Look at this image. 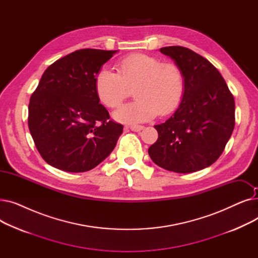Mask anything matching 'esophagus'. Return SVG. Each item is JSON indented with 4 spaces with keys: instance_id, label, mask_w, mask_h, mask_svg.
I'll list each match as a JSON object with an SVG mask.
<instances>
[{
    "instance_id": "34e87169",
    "label": "esophagus",
    "mask_w": 258,
    "mask_h": 258,
    "mask_svg": "<svg viewBox=\"0 0 258 258\" xmlns=\"http://www.w3.org/2000/svg\"><path fill=\"white\" fill-rule=\"evenodd\" d=\"M130 128L133 132H140V131H142L144 128V126H142V125H131Z\"/></svg>"
}]
</instances>
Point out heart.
I'll use <instances>...</instances> for the list:
<instances>
[{
	"label": "heart",
	"instance_id": "obj_1",
	"mask_svg": "<svg viewBox=\"0 0 258 258\" xmlns=\"http://www.w3.org/2000/svg\"><path fill=\"white\" fill-rule=\"evenodd\" d=\"M117 73L106 67L95 76V91L107 107H117L134 89L136 100L120 106L114 118L123 123H141L158 114L166 116L177 110L184 95V76L173 62H161L157 57L134 53L116 63Z\"/></svg>",
	"mask_w": 258,
	"mask_h": 258
}]
</instances>
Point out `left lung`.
I'll list each match as a JSON object with an SVG mask.
<instances>
[{"instance_id":"1","label":"left lung","mask_w":258,"mask_h":258,"mask_svg":"<svg viewBox=\"0 0 258 258\" xmlns=\"http://www.w3.org/2000/svg\"><path fill=\"white\" fill-rule=\"evenodd\" d=\"M184 76L179 107L164 123L155 125L158 140L148 155L158 166L179 173L204 169L220 158L235 124V103L225 79L206 58L192 50L160 49Z\"/></svg>"}]
</instances>
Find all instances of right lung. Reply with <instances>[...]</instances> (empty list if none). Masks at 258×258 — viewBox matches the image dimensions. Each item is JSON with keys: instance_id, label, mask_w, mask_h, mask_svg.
Wrapping results in <instances>:
<instances>
[{"instance_id": "right-lung-1", "label": "right lung", "mask_w": 258, "mask_h": 258, "mask_svg": "<svg viewBox=\"0 0 258 258\" xmlns=\"http://www.w3.org/2000/svg\"><path fill=\"white\" fill-rule=\"evenodd\" d=\"M117 51L81 49L49 66L32 93L28 126L47 163L69 172L96 167L116 146L123 125L110 120L95 76Z\"/></svg>"}]
</instances>
